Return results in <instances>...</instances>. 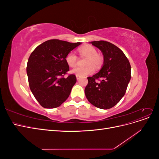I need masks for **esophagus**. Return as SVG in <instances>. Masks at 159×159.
I'll return each mask as SVG.
<instances>
[{
	"label": "esophagus",
	"mask_w": 159,
	"mask_h": 159,
	"mask_svg": "<svg viewBox=\"0 0 159 159\" xmlns=\"http://www.w3.org/2000/svg\"><path fill=\"white\" fill-rule=\"evenodd\" d=\"M80 78H81L80 76H79V75H76V78H77V80H80Z\"/></svg>",
	"instance_id": "esophagus-1"
}]
</instances>
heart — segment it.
<instances>
[{"label":"heart","mask_w":159,"mask_h":159,"mask_svg":"<svg viewBox=\"0 0 159 159\" xmlns=\"http://www.w3.org/2000/svg\"><path fill=\"white\" fill-rule=\"evenodd\" d=\"M79 52L81 56L88 57V59L85 61V64L88 66L85 67H76L71 70V73L80 77H84L93 73L94 66H99L102 61L101 57L98 55L97 50L92 46L86 45L81 47L79 49ZM66 61L70 67L73 68L77 64L78 57L74 52H70L67 54Z\"/></svg>","instance_id":"heart-1"}]
</instances>
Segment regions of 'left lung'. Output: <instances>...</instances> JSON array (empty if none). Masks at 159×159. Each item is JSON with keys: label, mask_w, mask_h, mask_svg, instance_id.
Segmentation results:
<instances>
[{"label": "left lung", "mask_w": 159, "mask_h": 159, "mask_svg": "<svg viewBox=\"0 0 159 159\" xmlns=\"http://www.w3.org/2000/svg\"><path fill=\"white\" fill-rule=\"evenodd\" d=\"M103 56V64L99 72L88 77L85 94L95 107L108 109L119 102L126 92L131 80V65L118 47L106 41L91 42ZM102 80L98 83L96 79Z\"/></svg>", "instance_id": "obj_1"}]
</instances>
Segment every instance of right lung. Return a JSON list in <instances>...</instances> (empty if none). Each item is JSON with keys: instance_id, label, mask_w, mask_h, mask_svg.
<instances>
[{"instance_id": "obj_1", "label": "right lung", "mask_w": 159, "mask_h": 159, "mask_svg": "<svg viewBox=\"0 0 159 159\" xmlns=\"http://www.w3.org/2000/svg\"><path fill=\"white\" fill-rule=\"evenodd\" d=\"M81 43L50 40L37 46L30 54L26 67L32 94L43 107L56 108L68 98L76 77H64L70 67L67 54Z\"/></svg>"}]
</instances>
